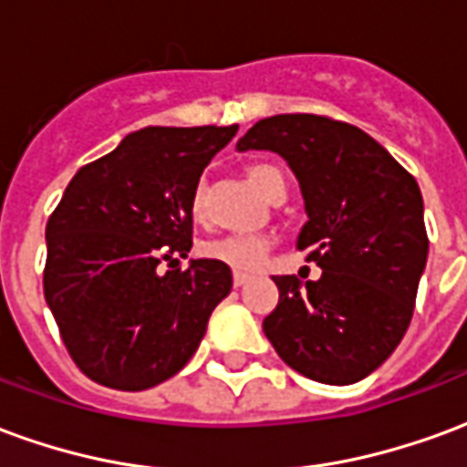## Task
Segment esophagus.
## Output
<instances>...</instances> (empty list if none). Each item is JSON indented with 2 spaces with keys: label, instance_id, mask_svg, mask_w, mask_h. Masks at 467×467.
Returning <instances> with one entry per match:
<instances>
[{
  "label": "esophagus",
  "instance_id": "obj_1",
  "mask_svg": "<svg viewBox=\"0 0 467 467\" xmlns=\"http://www.w3.org/2000/svg\"><path fill=\"white\" fill-rule=\"evenodd\" d=\"M250 277H253V275H250V273H240V270H234V273H233V283L237 285V287H240V285L247 283Z\"/></svg>",
  "mask_w": 467,
  "mask_h": 467
}]
</instances>
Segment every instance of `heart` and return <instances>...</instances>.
Wrapping results in <instances>:
<instances>
[{
  "label": "heart",
  "mask_w": 467,
  "mask_h": 467,
  "mask_svg": "<svg viewBox=\"0 0 467 467\" xmlns=\"http://www.w3.org/2000/svg\"><path fill=\"white\" fill-rule=\"evenodd\" d=\"M247 177L250 182L260 190V192L273 202L277 197H285L287 190V180H285L283 170L273 162H253L247 164ZM190 217L194 223H204L207 220V200H204V184H197L190 194ZM270 250V240L265 234H227V237H217L210 240L200 247L204 257H210L214 263H223L234 270H254L263 263L265 254Z\"/></svg>",
  "instance_id": "heart-1"
}]
</instances>
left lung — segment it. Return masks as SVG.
I'll return each mask as SVG.
<instances>
[{
  "instance_id": "left-lung-1",
  "label": "left lung",
  "mask_w": 467,
  "mask_h": 467,
  "mask_svg": "<svg viewBox=\"0 0 467 467\" xmlns=\"http://www.w3.org/2000/svg\"><path fill=\"white\" fill-rule=\"evenodd\" d=\"M237 150H273L300 180L307 223L297 250L320 280L273 277L280 300L263 330L293 370L327 385L368 378L408 330L428 260L420 187L355 124L275 115Z\"/></svg>"
}]
</instances>
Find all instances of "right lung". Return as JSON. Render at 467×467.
Returning <instances> with one entry per match:
<instances>
[{"label":"right lung","instance_id":"obj_1","mask_svg":"<svg viewBox=\"0 0 467 467\" xmlns=\"http://www.w3.org/2000/svg\"><path fill=\"white\" fill-rule=\"evenodd\" d=\"M234 132L237 124L144 127L67 184L47 220L45 300L89 380L115 390L170 380L230 295L227 265H174L192 247L190 194Z\"/></svg>","mask_w":467,"mask_h":467}]
</instances>
